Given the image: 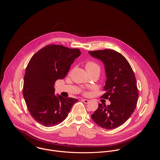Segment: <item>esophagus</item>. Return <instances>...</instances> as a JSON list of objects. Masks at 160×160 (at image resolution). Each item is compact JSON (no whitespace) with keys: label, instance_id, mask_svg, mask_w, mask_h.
Returning a JSON list of instances; mask_svg holds the SVG:
<instances>
[{"label":"esophagus","instance_id":"1","mask_svg":"<svg viewBox=\"0 0 160 160\" xmlns=\"http://www.w3.org/2000/svg\"><path fill=\"white\" fill-rule=\"evenodd\" d=\"M82 101L84 102L85 104H88L89 102H90V100H89V99H82Z\"/></svg>","mask_w":160,"mask_h":160}]
</instances>
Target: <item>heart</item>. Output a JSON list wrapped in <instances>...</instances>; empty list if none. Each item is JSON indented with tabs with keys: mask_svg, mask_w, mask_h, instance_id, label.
<instances>
[{
	"mask_svg": "<svg viewBox=\"0 0 160 160\" xmlns=\"http://www.w3.org/2000/svg\"><path fill=\"white\" fill-rule=\"evenodd\" d=\"M85 67L88 71H99L100 72V67L99 65L93 62V61H88L85 63Z\"/></svg>",
	"mask_w": 160,
	"mask_h": 160,
	"instance_id": "obj_1",
	"label": "heart"
}]
</instances>
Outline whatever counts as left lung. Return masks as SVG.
I'll return each instance as SVG.
<instances>
[{
	"instance_id": "8db88e82",
	"label": "left lung",
	"mask_w": 160,
	"mask_h": 160,
	"mask_svg": "<svg viewBox=\"0 0 160 160\" xmlns=\"http://www.w3.org/2000/svg\"><path fill=\"white\" fill-rule=\"evenodd\" d=\"M92 56L104 64L107 80L101 98L108 99L110 104L99 103L92 114L93 121L100 127L107 129L119 127L134 112L138 93L134 71L121 54L110 49L89 52Z\"/></svg>"
}]
</instances>
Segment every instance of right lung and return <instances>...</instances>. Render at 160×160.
I'll return each mask as SVG.
<instances>
[{
    "label": "right lung",
    "mask_w": 160,
    "mask_h": 160,
    "mask_svg": "<svg viewBox=\"0 0 160 160\" xmlns=\"http://www.w3.org/2000/svg\"><path fill=\"white\" fill-rule=\"evenodd\" d=\"M80 54L78 48L50 44L31 58L24 77L23 95L32 117L41 125L48 127L59 124L78 101L56 96L54 85L65 77Z\"/></svg>",
    "instance_id": "1"
}]
</instances>
